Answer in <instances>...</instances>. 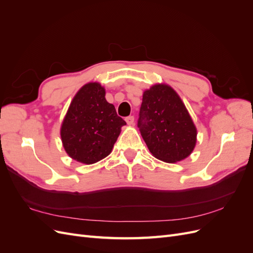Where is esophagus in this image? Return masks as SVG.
I'll use <instances>...</instances> for the list:
<instances>
[{
	"label": "esophagus",
	"mask_w": 253,
	"mask_h": 253,
	"mask_svg": "<svg viewBox=\"0 0 253 253\" xmlns=\"http://www.w3.org/2000/svg\"><path fill=\"white\" fill-rule=\"evenodd\" d=\"M126 121L127 125H133L134 124V116H128L126 118Z\"/></svg>",
	"instance_id": "34e87169"
}]
</instances>
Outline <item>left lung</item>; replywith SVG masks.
I'll list each match as a JSON object with an SVG mask.
<instances>
[{
  "instance_id": "1",
  "label": "left lung",
  "mask_w": 253,
  "mask_h": 253,
  "mask_svg": "<svg viewBox=\"0 0 253 253\" xmlns=\"http://www.w3.org/2000/svg\"><path fill=\"white\" fill-rule=\"evenodd\" d=\"M137 126L152 155L163 162H180L195 148L193 120L178 94L167 84L143 91Z\"/></svg>"
}]
</instances>
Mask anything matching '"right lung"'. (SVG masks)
Wrapping results in <instances>:
<instances>
[{"instance_id": "1", "label": "right lung", "mask_w": 253, "mask_h": 253, "mask_svg": "<svg viewBox=\"0 0 253 253\" xmlns=\"http://www.w3.org/2000/svg\"><path fill=\"white\" fill-rule=\"evenodd\" d=\"M126 122L106 101L105 89L98 82L83 85L75 95L61 126V139L68 156L91 165L112 152Z\"/></svg>"}]
</instances>
